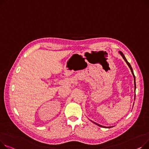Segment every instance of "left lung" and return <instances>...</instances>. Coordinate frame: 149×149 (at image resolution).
<instances>
[{"label": "left lung", "instance_id": "1", "mask_svg": "<svg viewBox=\"0 0 149 149\" xmlns=\"http://www.w3.org/2000/svg\"><path fill=\"white\" fill-rule=\"evenodd\" d=\"M119 53L121 54V56H122V57L123 58V59H124V60H125V61L126 62V63H127V65H128V66L130 67V69H131V72H132V75H133V77H134V86H135V88H136V84H135V75H134V74L133 70H132V67H131V66L130 63H129V62L127 61L126 58H125V57L124 54H123V53H122V52H119ZM93 122V123H94L95 124L97 125V126H100V127H107V128H110V127H111V126H110V127H105V126H102V125H99V124H97V123H95V122Z\"/></svg>", "mask_w": 149, "mask_h": 149}]
</instances>
